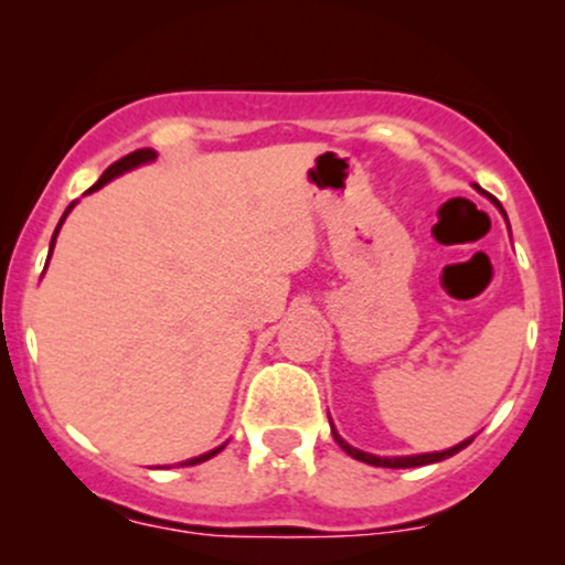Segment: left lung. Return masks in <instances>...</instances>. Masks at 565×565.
<instances>
[{
  "instance_id": "8db88e82",
  "label": "left lung",
  "mask_w": 565,
  "mask_h": 565,
  "mask_svg": "<svg viewBox=\"0 0 565 565\" xmlns=\"http://www.w3.org/2000/svg\"><path fill=\"white\" fill-rule=\"evenodd\" d=\"M491 201H494V199H491ZM494 204L499 206V212H502V215H504L502 204H499V201H494ZM504 220H508V215H504ZM329 423H332V419H329ZM332 436H334L337 444L342 446V451L350 454V457H353V459H359V462L374 465V468H419V465H433V462H440V459H446V457H454V454L462 451L465 446H470V444H472V438H468V440H462V444L451 446V449H446V451L412 454V457H377V454H366V451L355 449V446H350L348 440H342V438H340V433L334 430V425H332Z\"/></svg>"
}]
</instances>
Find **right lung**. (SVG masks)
<instances>
[{
  "instance_id": "add662e5",
  "label": "right lung",
  "mask_w": 565,
  "mask_h": 565,
  "mask_svg": "<svg viewBox=\"0 0 565 565\" xmlns=\"http://www.w3.org/2000/svg\"><path fill=\"white\" fill-rule=\"evenodd\" d=\"M157 159V151H151V148H140V151H132V153H127L125 159H119V161H114L111 167H108L106 172L100 174V180H97V183L89 188L87 193H93V191H97V188H103L106 183H111L114 178H119V174H125V172H129V170H135V167H140V164H148V161H153ZM74 210V204L68 206L66 212H63V217H61V223H57V228H55V233H53V242H50V252H53V246H55V238H57V231H61V225H63V220H66V215L68 212ZM225 449V444L223 446H217V449H212V451H206V454H201V457H193V459H185V462H180V465H199V462H206V459H212L215 457V454H220Z\"/></svg>"
}]
</instances>
